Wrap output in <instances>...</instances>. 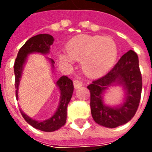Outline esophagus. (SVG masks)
I'll list each match as a JSON object with an SVG mask.
<instances>
[{"instance_id":"obj_1","label":"esophagus","mask_w":152,"mask_h":152,"mask_svg":"<svg viewBox=\"0 0 152 152\" xmlns=\"http://www.w3.org/2000/svg\"><path fill=\"white\" fill-rule=\"evenodd\" d=\"M73 85H74V87H75V89H79L80 88L81 86H82L83 83L81 80H80L75 79L73 80Z\"/></svg>"}]
</instances>
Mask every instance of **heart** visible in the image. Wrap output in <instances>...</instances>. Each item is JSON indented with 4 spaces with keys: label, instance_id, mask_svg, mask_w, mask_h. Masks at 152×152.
<instances>
[{
    "label": "heart",
    "instance_id": "obj_1",
    "mask_svg": "<svg viewBox=\"0 0 152 152\" xmlns=\"http://www.w3.org/2000/svg\"><path fill=\"white\" fill-rule=\"evenodd\" d=\"M118 48L112 37L80 35L71 40L66 53L59 58L65 63L81 61L83 72L89 76H99L107 72L116 60Z\"/></svg>",
    "mask_w": 152,
    "mask_h": 152
}]
</instances>
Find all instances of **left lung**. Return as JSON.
<instances>
[{
    "instance_id": "obj_1",
    "label": "left lung",
    "mask_w": 152,
    "mask_h": 152,
    "mask_svg": "<svg viewBox=\"0 0 152 152\" xmlns=\"http://www.w3.org/2000/svg\"><path fill=\"white\" fill-rule=\"evenodd\" d=\"M114 86L123 89L124 99L120 104L107 105L105 103L104 96ZM142 87L138 57L134 51L129 50L107 75L87 86L90 91V108L94 121L107 128H116L126 124L137 112Z\"/></svg>"
}]
</instances>
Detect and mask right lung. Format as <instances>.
<instances>
[{"label":"right lung","mask_w":152,"mask_h":152,"mask_svg":"<svg viewBox=\"0 0 152 152\" xmlns=\"http://www.w3.org/2000/svg\"><path fill=\"white\" fill-rule=\"evenodd\" d=\"M53 37L50 34H39L31 37L26 41V43L22 46L19 50L15 59V89H16V99L18 100V88L21 80L23 72L24 69L25 64L28 61V57L31 53H40L44 55H47L50 53V46L53 43ZM51 66V71L53 73L54 71V61L50 58H47ZM55 85L59 90L60 98L58 106L56 111L54 112L52 116L45 121H37L32 119L20 109L23 117L28 124L31 125L35 129L44 132H53L58 130V129L63 127L66 121V108L69 103L70 100L72 97L73 86L72 80L69 79L67 76H63L59 79L54 81Z\"/></svg>","instance_id":"add662e5"}]
</instances>
